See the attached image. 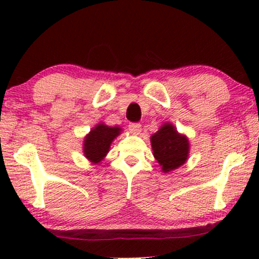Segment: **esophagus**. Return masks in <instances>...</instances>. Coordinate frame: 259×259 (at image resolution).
Here are the masks:
<instances>
[{
	"instance_id": "34e87169",
	"label": "esophagus",
	"mask_w": 259,
	"mask_h": 259,
	"mask_svg": "<svg viewBox=\"0 0 259 259\" xmlns=\"http://www.w3.org/2000/svg\"><path fill=\"white\" fill-rule=\"evenodd\" d=\"M128 130L131 131V133L139 134L141 132V125L138 122H132L128 125Z\"/></svg>"
}]
</instances>
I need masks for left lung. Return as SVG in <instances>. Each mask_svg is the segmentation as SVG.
I'll use <instances>...</instances> for the list:
<instances>
[{
	"mask_svg": "<svg viewBox=\"0 0 259 259\" xmlns=\"http://www.w3.org/2000/svg\"><path fill=\"white\" fill-rule=\"evenodd\" d=\"M151 145L154 158L165 173L180 167L189 158V139L184 134L178 133L172 123H164L160 130L151 137Z\"/></svg>",
	"mask_w": 259,
	"mask_h": 259,
	"instance_id": "left-lung-1",
	"label": "left lung"
}]
</instances>
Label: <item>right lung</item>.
<instances>
[{"instance_id":"add662e5","label":"right lung","mask_w":259,"mask_h":259,"mask_svg":"<svg viewBox=\"0 0 259 259\" xmlns=\"http://www.w3.org/2000/svg\"><path fill=\"white\" fill-rule=\"evenodd\" d=\"M120 127L98 123L83 140V154L93 164H98L108 153L112 141L121 133Z\"/></svg>"}]
</instances>
